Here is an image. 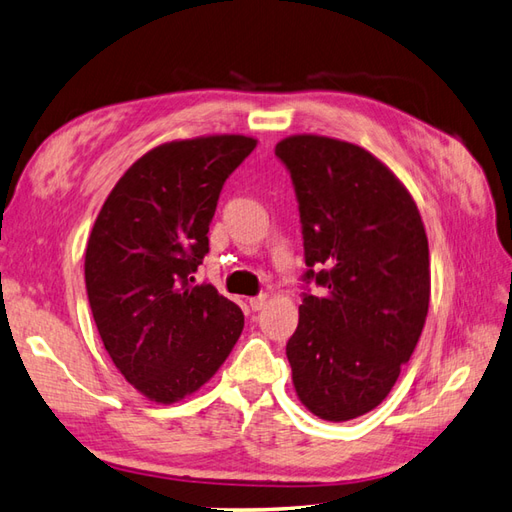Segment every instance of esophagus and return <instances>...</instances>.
I'll use <instances>...</instances> for the list:
<instances>
[{
    "mask_svg": "<svg viewBox=\"0 0 512 512\" xmlns=\"http://www.w3.org/2000/svg\"><path fill=\"white\" fill-rule=\"evenodd\" d=\"M266 303H268V294H259V296H253V299L248 301V305H251V310H253V312L264 310Z\"/></svg>",
    "mask_w": 512,
    "mask_h": 512,
    "instance_id": "34e87169",
    "label": "esophagus"
}]
</instances>
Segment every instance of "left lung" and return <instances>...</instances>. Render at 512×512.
<instances>
[{
	"label": "left lung",
	"mask_w": 512,
	"mask_h": 512,
	"mask_svg": "<svg viewBox=\"0 0 512 512\" xmlns=\"http://www.w3.org/2000/svg\"><path fill=\"white\" fill-rule=\"evenodd\" d=\"M275 154L301 213L305 283L285 344L303 406L325 421L371 412L410 360L430 305V248L408 189L347 141L294 135Z\"/></svg>",
	"instance_id": "left-lung-1"
}]
</instances>
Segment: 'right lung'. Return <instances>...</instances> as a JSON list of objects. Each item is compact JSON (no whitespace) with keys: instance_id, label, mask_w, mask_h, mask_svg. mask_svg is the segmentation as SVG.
Instances as JSON below:
<instances>
[{"instance_id":"add662e5","label":"right lung","mask_w":512,"mask_h":512,"mask_svg":"<svg viewBox=\"0 0 512 512\" xmlns=\"http://www.w3.org/2000/svg\"><path fill=\"white\" fill-rule=\"evenodd\" d=\"M253 137L170 141L117 181L87 244L85 283L104 349L128 384L157 403L192 395L216 375L244 314L211 283L194 285L209 253L222 185Z\"/></svg>"}]
</instances>
